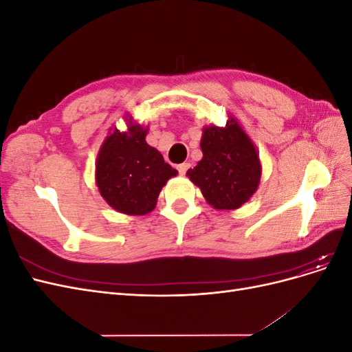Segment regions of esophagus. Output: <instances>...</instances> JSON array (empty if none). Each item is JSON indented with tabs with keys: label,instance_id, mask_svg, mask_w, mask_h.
I'll return each instance as SVG.
<instances>
[{
	"label": "esophagus",
	"instance_id": "esophagus-1",
	"mask_svg": "<svg viewBox=\"0 0 352 352\" xmlns=\"http://www.w3.org/2000/svg\"><path fill=\"white\" fill-rule=\"evenodd\" d=\"M188 168H189V163H182V164L177 166V170H179L180 175H185L188 172Z\"/></svg>",
	"mask_w": 352,
	"mask_h": 352
}]
</instances>
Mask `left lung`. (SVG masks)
I'll use <instances>...</instances> for the list:
<instances>
[{
  "label": "left lung",
  "instance_id": "8db88e82",
  "mask_svg": "<svg viewBox=\"0 0 352 352\" xmlns=\"http://www.w3.org/2000/svg\"><path fill=\"white\" fill-rule=\"evenodd\" d=\"M202 158L186 176L216 210H236L258 189L261 162L251 138L230 116L225 127L204 126Z\"/></svg>",
  "mask_w": 352,
  "mask_h": 352
}]
</instances>
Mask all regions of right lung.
<instances>
[{
    "label": "right lung",
    "instance_id": "right-lung-1",
    "mask_svg": "<svg viewBox=\"0 0 352 352\" xmlns=\"http://www.w3.org/2000/svg\"><path fill=\"white\" fill-rule=\"evenodd\" d=\"M127 129L117 127L105 138L95 162V182L101 197L116 211L144 216L155 208L157 198L177 170L148 145V127L126 119Z\"/></svg>",
    "mask_w": 352,
    "mask_h": 352
}]
</instances>
